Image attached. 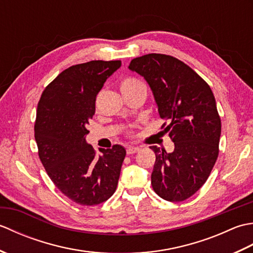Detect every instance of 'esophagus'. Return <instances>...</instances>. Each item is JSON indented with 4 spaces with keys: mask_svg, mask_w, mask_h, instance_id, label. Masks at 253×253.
<instances>
[{
    "mask_svg": "<svg viewBox=\"0 0 253 253\" xmlns=\"http://www.w3.org/2000/svg\"><path fill=\"white\" fill-rule=\"evenodd\" d=\"M126 151H127V154H129V155H130V154H135V153H137V152L140 151V148H139V147L129 146V147L127 148Z\"/></svg>",
    "mask_w": 253,
    "mask_h": 253,
    "instance_id": "esophagus-1",
    "label": "esophagus"
}]
</instances>
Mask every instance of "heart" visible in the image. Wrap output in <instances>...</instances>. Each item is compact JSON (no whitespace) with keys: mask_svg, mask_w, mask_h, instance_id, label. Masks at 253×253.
<instances>
[{"mask_svg":"<svg viewBox=\"0 0 253 253\" xmlns=\"http://www.w3.org/2000/svg\"><path fill=\"white\" fill-rule=\"evenodd\" d=\"M143 89H146V85L137 78L127 77L124 78L121 82V90L123 94L137 92V91Z\"/></svg>","mask_w":253,"mask_h":253,"instance_id":"heart-1","label":"heart"}]
</instances>
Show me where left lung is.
Here are the masks:
<instances>
[{"mask_svg":"<svg viewBox=\"0 0 253 253\" xmlns=\"http://www.w3.org/2000/svg\"><path fill=\"white\" fill-rule=\"evenodd\" d=\"M129 69L151 88L162 129L175 148L150 147L155 153L153 190L164 200L184 201L200 189L218 157L221 117L215 98L204 79L174 56L151 53L131 60Z\"/></svg>","mask_w":253,"mask_h":253,"instance_id":"left-lung-1","label":"left lung"}]
</instances>
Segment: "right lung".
I'll use <instances>...</instances> for the list:
<instances>
[{
  "label": "right lung",
  "mask_w": 253,
  "mask_h": 253,
  "mask_svg": "<svg viewBox=\"0 0 253 253\" xmlns=\"http://www.w3.org/2000/svg\"><path fill=\"white\" fill-rule=\"evenodd\" d=\"M121 61H91L63 71L46 85L37 109L35 139L42 165L64 196L95 206L115 192L126 150L94 149L85 142L96 94Z\"/></svg>",
  "instance_id": "obj_1"
}]
</instances>
